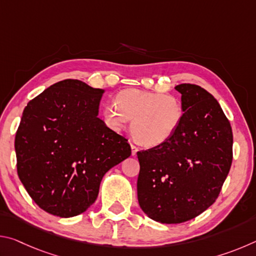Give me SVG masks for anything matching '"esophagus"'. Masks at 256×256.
<instances>
[{"label": "esophagus", "mask_w": 256, "mask_h": 256, "mask_svg": "<svg viewBox=\"0 0 256 256\" xmlns=\"http://www.w3.org/2000/svg\"><path fill=\"white\" fill-rule=\"evenodd\" d=\"M131 149H132V156H136V152L138 151V148L136 144H131Z\"/></svg>", "instance_id": "esophagus-1"}]
</instances>
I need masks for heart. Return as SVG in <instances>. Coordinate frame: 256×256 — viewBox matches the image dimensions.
<instances>
[{"label":"heart","instance_id":"1","mask_svg":"<svg viewBox=\"0 0 256 256\" xmlns=\"http://www.w3.org/2000/svg\"><path fill=\"white\" fill-rule=\"evenodd\" d=\"M104 120L115 131L132 120L131 133L146 146L162 144L174 136L183 118L180 102L170 94L126 89L118 94L116 104L104 107Z\"/></svg>","mask_w":256,"mask_h":256}]
</instances>
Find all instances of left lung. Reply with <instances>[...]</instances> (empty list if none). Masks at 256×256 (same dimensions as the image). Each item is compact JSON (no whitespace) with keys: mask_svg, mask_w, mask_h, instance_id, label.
I'll return each instance as SVG.
<instances>
[{"mask_svg":"<svg viewBox=\"0 0 256 256\" xmlns=\"http://www.w3.org/2000/svg\"><path fill=\"white\" fill-rule=\"evenodd\" d=\"M183 118L170 140L138 151V200L150 219L180 224L218 198L232 162V131L216 99L200 86L182 84Z\"/></svg>","mask_w":256,"mask_h":256,"instance_id":"obj_1","label":"left lung"}]
</instances>
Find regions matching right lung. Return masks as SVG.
<instances>
[{
	"label": "right lung",
	"mask_w": 256,
	"mask_h": 256,
	"mask_svg": "<svg viewBox=\"0 0 256 256\" xmlns=\"http://www.w3.org/2000/svg\"><path fill=\"white\" fill-rule=\"evenodd\" d=\"M102 94L66 79L24 107L14 140L16 172L34 203L50 214L84 212L104 175L131 156L128 138L98 118Z\"/></svg>",
	"instance_id": "obj_1"
}]
</instances>
